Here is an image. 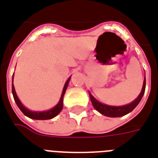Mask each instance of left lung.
<instances>
[{
  "instance_id": "obj_1",
  "label": "left lung",
  "mask_w": 158,
  "mask_h": 158,
  "mask_svg": "<svg viewBox=\"0 0 158 158\" xmlns=\"http://www.w3.org/2000/svg\"><path fill=\"white\" fill-rule=\"evenodd\" d=\"M145 89H146V77H145L144 83H143L142 90H141V92L139 95V96L130 104H128V105L122 106H112L102 104V103L99 102L97 100L95 99L92 96V95H90V94H89V97H90V101L92 102L93 106L95 107V109L96 111H98L100 113H102V114L106 117L117 118V117L124 116V115L128 114L130 112H132L133 110L135 108L136 106L139 104V102H140V100H141L143 95L145 93Z\"/></svg>"
}]
</instances>
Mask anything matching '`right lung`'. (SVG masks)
<instances>
[{"instance_id":"add662e5","label":"right lung","mask_w":158,"mask_h":158,"mask_svg":"<svg viewBox=\"0 0 158 158\" xmlns=\"http://www.w3.org/2000/svg\"><path fill=\"white\" fill-rule=\"evenodd\" d=\"M69 80H70V78L67 80L65 85H64V88H63V90H62V96H61V99L59 101L58 104H57L55 107H53L52 109L49 110V111H45V112H31V111H29V109H27L25 106H23V105L21 103V102L19 101V97H18L17 94H16L14 85H13V84H12V95H13V98H14V101H15L17 106H19V109L21 110V112H22L25 116L29 117V118H30L32 119H37V120H46V119L53 118L54 117L56 116V115L62 111V106H63V104H62L63 96H64V94H65L66 89H67V87H68Z\"/></svg>"}]
</instances>
